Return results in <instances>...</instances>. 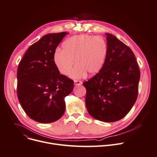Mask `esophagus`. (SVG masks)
I'll use <instances>...</instances> for the list:
<instances>
[{
	"instance_id": "1",
	"label": "esophagus",
	"mask_w": 157,
	"mask_h": 157,
	"mask_svg": "<svg viewBox=\"0 0 157 157\" xmlns=\"http://www.w3.org/2000/svg\"><path fill=\"white\" fill-rule=\"evenodd\" d=\"M82 84V82L79 80H75V84L76 85V86H79Z\"/></svg>"
}]
</instances>
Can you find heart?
<instances>
[{
    "label": "heart",
    "instance_id": "heart-1",
    "mask_svg": "<svg viewBox=\"0 0 157 157\" xmlns=\"http://www.w3.org/2000/svg\"><path fill=\"white\" fill-rule=\"evenodd\" d=\"M63 51L53 54V61L59 73L68 76L75 64L71 77L79 79L88 73L94 75L103 67L108 54V44L101 36L77 35L66 40Z\"/></svg>",
    "mask_w": 157,
    "mask_h": 157
}]
</instances>
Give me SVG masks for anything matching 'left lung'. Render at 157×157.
<instances>
[{
    "label": "left lung",
    "instance_id": "1",
    "mask_svg": "<svg viewBox=\"0 0 157 157\" xmlns=\"http://www.w3.org/2000/svg\"><path fill=\"white\" fill-rule=\"evenodd\" d=\"M108 54L103 67L83 82L90 115L105 122L124 118L134 105L140 71L132 49L115 36L106 33Z\"/></svg>",
    "mask_w": 157,
    "mask_h": 157
}]
</instances>
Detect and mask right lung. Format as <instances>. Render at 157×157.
I'll return each mask as SVG.
<instances>
[{
	"mask_svg": "<svg viewBox=\"0 0 157 157\" xmlns=\"http://www.w3.org/2000/svg\"><path fill=\"white\" fill-rule=\"evenodd\" d=\"M66 32L48 34L31 45L17 69V93L27 115L41 123L58 120L65 111L64 98L74 88V81L60 75L53 54Z\"/></svg>",
	"mask_w": 157,
	"mask_h": 157,
	"instance_id": "add662e5",
	"label": "right lung"
}]
</instances>
